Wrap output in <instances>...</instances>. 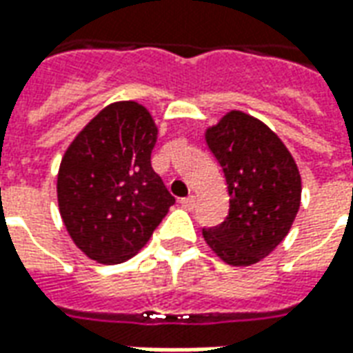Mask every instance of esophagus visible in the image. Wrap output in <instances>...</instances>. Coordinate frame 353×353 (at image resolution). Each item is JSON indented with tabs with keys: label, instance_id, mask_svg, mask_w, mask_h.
Segmentation results:
<instances>
[{
	"label": "esophagus",
	"instance_id": "esophagus-1",
	"mask_svg": "<svg viewBox=\"0 0 353 353\" xmlns=\"http://www.w3.org/2000/svg\"><path fill=\"white\" fill-rule=\"evenodd\" d=\"M181 204H183L187 210H192V208H194V204H196V199H194V196L191 194V196H187V199L181 200Z\"/></svg>",
	"mask_w": 353,
	"mask_h": 353
}]
</instances>
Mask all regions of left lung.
<instances>
[{
    "label": "left lung",
    "instance_id": "left-lung-1",
    "mask_svg": "<svg viewBox=\"0 0 353 353\" xmlns=\"http://www.w3.org/2000/svg\"><path fill=\"white\" fill-rule=\"evenodd\" d=\"M204 136L221 164L230 202L227 219L202 230L204 240L227 265H255L295 221L303 191L296 162L263 121L244 111H229Z\"/></svg>",
    "mask_w": 353,
    "mask_h": 353
}]
</instances>
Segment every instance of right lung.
Returning <instances> with one entry per match:
<instances>
[{"instance_id": "right-lung-1", "label": "right lung", "mask_w": 353, "mask_h": 353, "mask_svg": "<svg viewBox=\"0 0 353 353\" xmlns=\"http://www.w3.org/2000/svg\"><path fill=\"white\" fill-rule=\"evenodd\" d=\"M157 134L141 103L115 101L65 149L58 208L73 244L92 261L115 265L134 257L176 202L151 166Z\"/></svg>"}]
</instances>
